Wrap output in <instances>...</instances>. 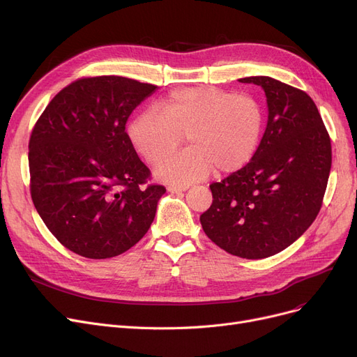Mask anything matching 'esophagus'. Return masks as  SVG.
Listing matches in <instances>:
<instances>
[{"label":"esophagus","mask_w":357,"mask_h":357,"mask_svg":"<svg viewBox=\"0 0 357 357\" xmlns=\"http://www.w3.org/2000/svg\"><path fill=\"white\" fill-rule=\"evenodd\" d=\"M186 190H188V186H175V185L167 186V191L172 194H181V192H185Z\"/></svg>","instance_id":"obj_1"}]
</instances>
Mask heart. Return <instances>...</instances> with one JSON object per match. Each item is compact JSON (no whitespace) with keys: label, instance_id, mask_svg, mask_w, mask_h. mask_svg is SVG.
I'll return each mask as SVG.
<instances>
[{"label":"heart","instance_id":"obj_1","mask_svg":"<svg viewBox=\"0 0 357 357\" xmlns=\"http://www.w3.org/2000/svg\"><path fill=\"white\" fill-rule=\"evenodd\" d=\"M264 130V112L256 100L213 86L178 89L128 126L136 152L156 163L174 149L183 135L192 147L159 162L160 182L188 185L207 178L214 167L231 174L255 156Z\"/></svg>","mask_w":357,"mask_h":357}]
</instances>
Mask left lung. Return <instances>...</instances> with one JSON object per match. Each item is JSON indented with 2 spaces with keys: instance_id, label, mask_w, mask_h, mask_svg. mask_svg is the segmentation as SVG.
I'll use <instances>...</instances> for the list:
<instances>
[{
  "instance_id": "8db88e82",
  "label": "left lung",
  "mask_w": 357,
  "mask_h": 357,
  "mask_svg": "<svg viewBox=\"0 0 357 357\" xmlns=\"http://www.w3.org/2000/svg\"><path fill=\"white\" fill-rule=\"evenodd\" d=\"M238 82L265 91L266 130L246 166L210 185L213 204L199 221L218 248L264 259L291 246L315 220L331 169V143L307 92L271 77Z\"/></svg>"
}]
</instances>
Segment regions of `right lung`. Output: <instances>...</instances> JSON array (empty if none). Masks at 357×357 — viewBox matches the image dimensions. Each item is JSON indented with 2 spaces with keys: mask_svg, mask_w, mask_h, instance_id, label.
Wrapping results in <instances>:
<instances>
[{
  "mask_svg": "<svg viewBox=\"0 0 357 357\" xmlns=\"http://www.w3.org/2000/svg\"><path fill=\"white\" fill-rule=\"evenodd\" d=\"M158 89L124 77L75 81L37 120L29 143L31 199L65 248L114 257L147 233L166 190L126 133L133 109Z\"/></svg>",
  "mask_w": 357,
  "mask_h": 357,
  "instance_id": "add662e5",
  "label": "right lung"
}]
</instances>
